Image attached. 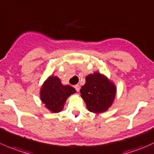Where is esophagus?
<instances>
[{
	"label": "esophagus",
	"mask_w": 154,
	"mask_h": 154,
	"mask_svg": "<svg viewBox=\"0 0 154 154\" xmlns=\"http://www.w3.org/2000/svg\"><path fill=\"white\" fill-rule=\"evenodd\" d=\"M74 88H75V89H76V91H77V92H78L79 91H80V85H74Z\"/></svg>",
	"instance_id": "1"
}]
</instances>
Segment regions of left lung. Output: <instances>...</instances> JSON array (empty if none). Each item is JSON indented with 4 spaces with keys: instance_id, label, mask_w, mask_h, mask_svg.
Listing matches in <instances>:
<instances>
[{
    "instance_id": "obj_1",
    "label": "left lung",
    "mask_w": 154,
    "mask_h": 154,
    "mask_svg": "<svg viewBox=\"0 0 154 154\" xmlns=\"http://www.w3.org/2000/svg\"><path fill=\"white\" fill-rule=\"evenodd\" d=\"M80 93L88 111L99 114L108 111L112 106L116 88L106 75L96 72L86 76Z\"/></svg>"
}]
</instances>
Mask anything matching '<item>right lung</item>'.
Segmentation results:
<instances>
[{
    "label": "right lung",
    "mask_w": 154,
    "mask_h": 154,
    "mask_svg": "<svg viewBox=\"0 0 154 154\" xmlns=\"http://www.w3.org/2000/svg\"><path fill=\"white\" fill-rule=\"evenodd\" d=\"M74 93L75 88L69 85H63L59 77L51 75L41 86L40 97L47 109L52 113H58L63 109L68 97Z\"/></svg>",
    "instance_id": "1"
}]
</instances>
